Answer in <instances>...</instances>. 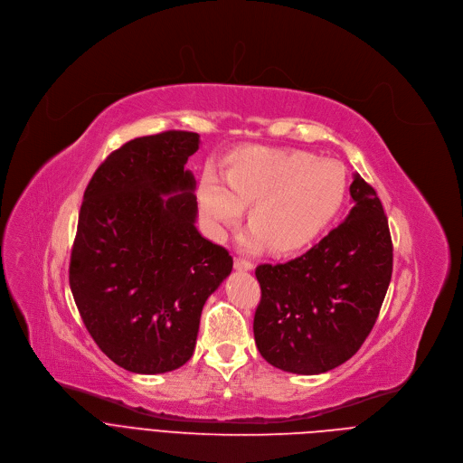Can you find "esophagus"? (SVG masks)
I'll list each match as a JSON object with an SVG mask.
<instances>
[{"label":"esophagus","mask_w":463,"mask_h":463,"mask_svg":"<svg viewBox=\"0 0 463 463\" xmlns=\"http://www.w3.org/2000/svg\"><path fill=\"white\" fill-rule=\"evenodd\" d=\"M234 269L236 271H250L253 269V264L245 259H234Z\"/></svg>","instance_id":"1"}]
</instances>
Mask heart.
<instances>
[{"label":"heart","mask_w":463,"mask_h":463,"mask_svg":"<svg viewBox=\"0 0 463 463\" xmlns=\"http://www.w3.org/2000/svg\"><path fill=\"white\" fill-rule=\"evenodd\" d=\"M223 181L206 172L197 186L199 210L216 240H223L249 206L243 243L291 255L314 243L338 216L347 195L345 167L301 149L245 146L225 158Z\"/></svg>","instance_id":"heart-1"}]
</instances>
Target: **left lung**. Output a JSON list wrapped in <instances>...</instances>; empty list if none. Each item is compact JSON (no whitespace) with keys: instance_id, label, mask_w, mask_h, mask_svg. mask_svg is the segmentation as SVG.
Masks as SVG:
<instances>
[{"instance_id":"1","label":"left lung","mask_w":463,"mask_h":463,"mask_svg":"<svg viewBox=\"0 0 463 463\" xmlns=\"http://www.w3.org/2000/svg\"><path fill=\"white\" fill-rule=\"evenodd\" d=\"M353 208L305 255L262 264L255 342L266 362L319 374L347 362L365 342L392 280L393 245L376 192L354 174Z\"/></svg>"}]
</instances>
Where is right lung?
<instances>
[{
    "label": "right lung",
    "mask_w": 463,
    "mask_h": 463,
    "mask_svg": "<svg viewBox=\"0 0 463 463\" xmlns=\"http://www.w3.org/2000/svg\"><path fill=\"white\" fill-rule=\"evenodd\" d=\"M199 135L165 131L110 153L80 204L70 260L77 310L119 367L158 374L195 349L206 299L232 271L227 249L195 227Z\"/></svg>",
    "instance_id": "obj_1"
}]
</instances>
